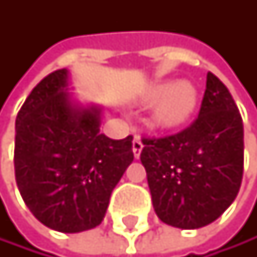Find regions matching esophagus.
Instances as JSON below:
<instances>
[{"label":"esophagus","instance_id":"esophagus-1","mask_svg":"<svg viewBox=\"0 0 257 257\" xmlns=\"http://www.w3.org/2000/svg\"><path fill=\"white\" fill-rule=\"evenodd\" d=\"M142 150H143V143H142V140H140L139 137H136L134 142H133V151H134V157H136V159L140 157Z\"/></svg>","mask_w":257,"mask_h":257}]
</instances>
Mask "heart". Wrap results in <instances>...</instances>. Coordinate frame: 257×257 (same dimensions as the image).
I'll return each instance as SVG.
<instances>
[{"mask_svg": "<svg viewBox=\"0 0 257 257\" xmlns=\"http://www.w3.org/2000/svg\"><path fill=\"white\" fill-rule=\"evenodd\" d=\"M142 103L154 104L153 124L159 130H176L190 121L199 106V92L190 81H160L143 92Z\"/></svg>", "mask_w": 257, "mask_h": 257, "instance_id": "1", "label": "heart"}]
</instances>
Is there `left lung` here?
I'll return each mask as SVG.
<instances>
[{"instance_id": "obj_1", "label": "left lung", "mask_w": 257, "mask_h": 257, "mask_svg": "<svg viewBox=\"0 0 257 257\" xmlns=\"http://www.w3.org/2000/svg\"><path fill=\"white\" fill-rule=\"evenodd\" d=\"M154 211L182 230L214 222L236 199L243 174V123L226 86L206 75L199 117L186 130L159 139L143 137Z\"/></svg>"}]
</instances>
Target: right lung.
Masks as SVG:
<instances>
[{
	"label": "right lung",
	"mask_w": 257,
	"mask_h": 257,
	"mask_svg": "<svg viewBox=\"0 0 257 257\" xmlns=\"http://www.w3.org/2000/svg\"><path fill=\"white\" fill-rule=\"evenodd\" d=\"M67 69L44 77L15 123V179L21 197L46 226L80 233L101 223L115 185L134 160L133 136L100 133L101 109L67 92Z\"/></svg>",
	"instance_id": "right-lung-1"
}]
</instances>
